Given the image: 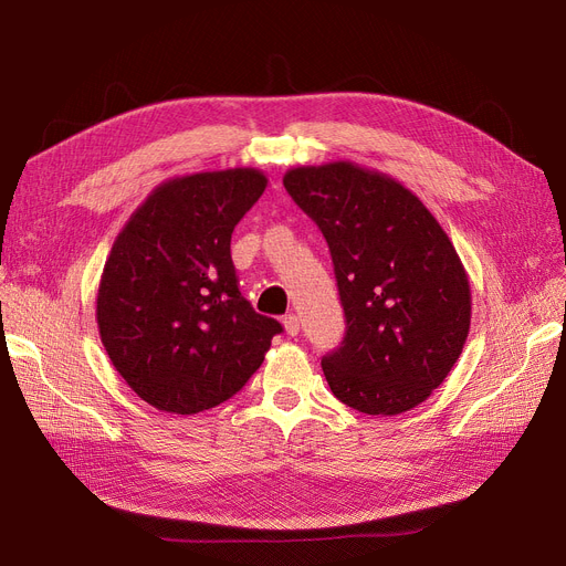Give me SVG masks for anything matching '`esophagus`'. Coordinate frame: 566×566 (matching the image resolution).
<instances>
[{
	"instance_id": "esophagus-1",
	"label": "esophagus",
	"mask_w": 566,
	"mask_h": 566,
	"mask_svg": "<svg viewBox=\"0 0 566 566\" xmlns=\"http://www.w3.org/2000/svg\"><path fill=\"white\" fill-rule=\"evenodd\" d=\"M282 323H284V331H286V335L295 337V335L301 333V318L295 316V314H286V316L282 318Z\"/></svg>"
}]
</instances>
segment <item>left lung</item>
<instances>
[{"label":"left lung","mask_w":566,"mask_h":566,"mask_svg":"<svg viewBox=\"0 0 566 566\" xmlns=\"http://www.w3.org/2000/svg\"><path fill=\"white\" fill-rule=\"evenodd\" d=\"M284 188L335 263L346 335L321 363L333 395L380 418L420 406L470 331V282L450 235L392 176L348 160L293 167Z\"/></svg>","instance_id":"obj_1"}]
</instances>
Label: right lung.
<instances>
[{
	"label": "right lung",
	"instance_id": "obj_1",
	"mask_svg": "<svg viewBox=\"0 0 566 566\" xmlns=\"http://www.w3.org/2000/svg\"><path fill=\"white\" fill-rule=\"evenodd\" d=\"M265 186L252 167L176 176L116 235L98 333L114 369L158 410L192 415L227 401L282 333L238 291L231 261L233 227Z\"/></svg>",
	"mask_w": 566,
	"mask_h": 566
}]
</instances>
